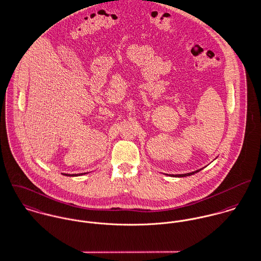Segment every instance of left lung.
<instances>
[{"mask_svg": "<svg viewBox=\"0 0 261 261\" xmlns=\"http://www.w3.org/2000/svg\"><path fill=\"white\" fill-rule=\"evenodd\" d=\"M201 169L200 170H197V171H195V172H192V173H188V174H181V175H173V176H175V177H187V176H191V175H194V174H196V173H198V172H200Z\"/></svg>", "mask_w": 261, "mask_h": 261, "instance_id": "1", "label": "left lung"}]
</instances>
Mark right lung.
Returning a JSON list of instances; mask_svg holds the SVG:
<instances>
[{
    "instance_id": "obj_1",
    "label": "right lung",
    "mask_w": 261,
    "mask_h": 261,
    "mask_svg": "<svg viewBox=\"0 0 261 261\" xmlns=\"http://www.w3.org/2000/svg\"><path fill=\"white\" fill-rule=\"evenodd\" d=\"M88 173H82V174H64V176H68V177H75V176H81V175H85Z\"/></svg>"
}]
</instances>
